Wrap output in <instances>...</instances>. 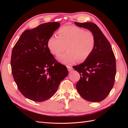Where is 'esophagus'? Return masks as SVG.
<instances>
[{
	"mask_svg": "<svg viewBox=\"0 0 128 128\" xmlns=\"http://www.w3.org/2000/svg\"><path fill=\"white\" fill-rule=\"evenodd\" d=\"M67 69H68V70L69 72H70L71 70H72V69H73L72 66H67Z\"/></svg>",
	"mask_w": 128,
	"mask_h": 128,
	"instance_id": "34e87169",
	"label": "esophagus"
}]
</instances>
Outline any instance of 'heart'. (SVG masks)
<instances>
[{"label": "heart", "mask_w": 128, "mask_h": 128, "mask_svg": "<svg viewBox=\"0 0 128 128\" xmlns=\"http://www.w3.org/2000/svg\"><path fill=\"white\" fill-rule=\"evenodd\" d=\"M48 47L52 54L60 55L57 58L60 62L71 64L78 61L86 60L94 51L96 45L94 35L90 31H85L74 26L62 27L57 32V37L52 36L48 41Z\"/></svg>", "instance_id": "1"}]
</instances>
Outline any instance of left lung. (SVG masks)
Instances as JSON below:
<instances>
[{
    "label": "left lung",
    "mask_w": 128,
    "mask_h": 128,
    "mask_svg": "<svg viewBox=\"0 0 128 128\" xmlns=\"http://www.w3.org/2000/svg\"><path fill=\"white\" fill-rule=\"evenodd\" d=\"M80 27L87 29L94 34L96 45L88 59L74 66L80 76L76 87L85 100L99 102L105 99L114 86L116 75V60L109 41L99 27L92 22H75Z\"/></svg>",
    "instance_id": "8db88e82"
}]
</instances>
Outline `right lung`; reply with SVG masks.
I'll use <instances>...</instances> for the list:
<instances>
[{
    "label": "right lung",
    "mask_w": 128,
    "mask_h": 128,
    "mask_svg": "<svg viewBox=\"0 0 128 128\" xmlns=\"http://www.w3.org/2000/svg\"><path fill=\"white\" fill-rule=\"evenodd\" d=\"M60 26L59 22H48L25 30L12 50L14 80L21 94L32 101L52 97L68 74L67 67L54 59L47 45Z\"/></svg>",
    "instance_id": "right-lung-1"
}]
</instances>
